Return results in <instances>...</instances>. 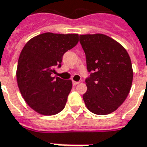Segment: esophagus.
<instances>
[{
  "mask_svg": "<svg viewBox=\"0 0 147 147\" xmlns=\"http://www.w3.org/2000/svg\"><path fill=\"white\" fill-rule=\"evenodd\" d=\"M73 86H77L78 84H79V82H76V81H73Z\"/></svg>",
  "mask_w": 147,
  "mask_h": 147,
  "instance_id": "esophagus-1",
  "label": "esophagus"
}]
</instances>
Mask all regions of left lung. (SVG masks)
Returning <instances> with one entry per match:
<instances>
[{
	"instance_id": "8db88e82",
	"label": "left lung",
	"mask_w": 147,
	"mask_h": 147,
	"mask_svg": "<svg viewBox=\"0 0 147 147\" xmlns=\"http://www.w3.org/2000/svg\"><path fill=\"white\" fill-rule=\"evenodd\" d=\"M89 76L83 94L86 108L97 115L116 111L129 93L133 69L129 54L119 43L103 34H81Z\"/></svg>"
}]
</instances>
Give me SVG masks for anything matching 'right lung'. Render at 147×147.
I'll use <instances>...</instances> for the list:
<instances>
[{
    "label": "right lung",
    "mask_w": 147,
    "mask_h": 147,
    "mask_svg": "<svg viewBox=\"0 0 147 147\" xmlns=\"http://www.w3.org/2000/svg\"><path fill=\"white\" fill-rule=\"evenodd\" d=\"M78 43V34L44 33L29 40L18 61L17 81L21 94L35 112L53 116L61 112L72 89L71 80L53 77L62 58Z\"/></svg>",
    "instance_id": "right-lung-1"
}]
</instances>
